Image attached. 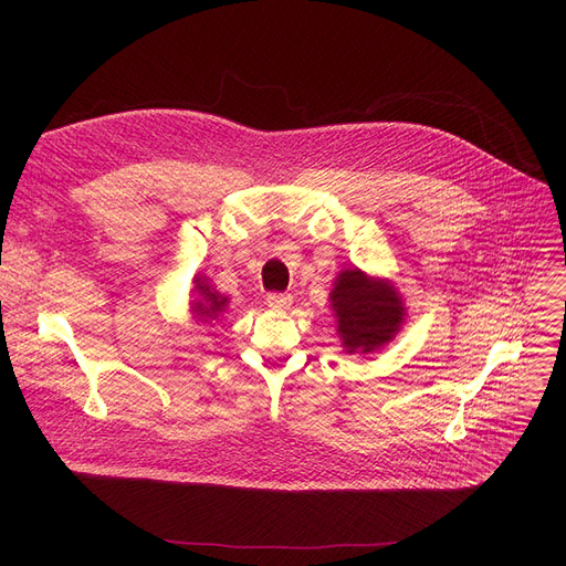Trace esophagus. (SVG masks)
Segmentation results:
<instances>
[{"mask_svg": "<svg viewBox=\"0 0 566 566\" xmlns=\"http://www.w3.org/2000/svg\"><path fill=\"white\" fill-rule=\"evenodd\" d=\"M291 295L289 293H268L265 295V305L273 310H289L291 307Z\"/></svg>", "mask_w": 566, "mask_h": 566, "instance_id": "esophagus-1", "label": "esophagus"}]
</instances>
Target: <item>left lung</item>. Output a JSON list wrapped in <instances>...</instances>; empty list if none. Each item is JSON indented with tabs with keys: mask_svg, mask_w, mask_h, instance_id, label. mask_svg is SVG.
<instances>
[{
	"mask_svg": "<svg viewBox=\"0 0 566 566\" xmlns=\"http://www.w3.org/2000/svg\"><path fill=\"white\" fill-rule=\"evenodd\" d=\"M333 286L328 303L348 355L376 353L399 335L408 314L392 280L367 275L360 268H344Z\"/></svg>",
	"mask_w": 566,
	"mask_h": 566,
	"instance_id": "obj_1",
	"label": "left lung"
}]
</instances>
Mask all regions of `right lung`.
Here are the masks:
<instances>
[{
	"label": "right lung",
	"instance_id": "add662e5",
	"mask_svg": "<svg viewBox=\"0 0 566 566\" xmlns=\"http://www.w3.org/2000/svg\"><path fill=\"white\" fill-rule=\"evenodd\" d=\"M190 293H195L190 298V318H192V323L199 325V323L216 321V318H220V314L227 312L229 298H227V295H222L206 275L197 273L192 277V291Z\"/></svg>",
	"mask_w": 566,
	"mask_h": 566
}]
</instances>
